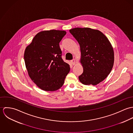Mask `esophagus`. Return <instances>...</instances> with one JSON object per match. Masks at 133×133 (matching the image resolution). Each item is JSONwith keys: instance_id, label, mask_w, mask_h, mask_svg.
<instances>
[{"instance_id": "esophagus-1", "label": "esophagus", "mask_w": 133, "mask_h": 133, "mask_svg": "<svg viewBox=\"0 0 133 133\" xmlns=\"http://www.w3.org/2000/svg\"><path fill=\"white\" fill-rule=\"evenodd\" d=\"M71 62L72 64L73 65L75 64V63H76V61H75V60L74 59H73V60H72L71 61Z\"/></svg>"}]
</instances>
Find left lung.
I'll use <instances>...</instances> for the list:
<instances>
[{
	"label": "left lung",
	"instance_id": "left-lung-1",
	"mask_svg": "<svg viewBox=\"0 0 133 133\" xmlns=\"http://www.w3.org/2000/svg\"><path fill=\"white\" fill-rule=\"evenodd\" d=\"M70 32L80 47L83 73L79 81L84 85H97L110 73L114 62L113 48L100 31L89 28H76Z\"/></svg>",
	"mask_w": 133,
	"mask_h": 133
}]
</instances>
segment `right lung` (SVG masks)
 Wrapping results in <instances>:
<instances>
[{
    "label": "right lung",
    "mask_w": 133,
    "mask_h": 133,
    "mask_svg": "<svg viewBox=\"0 0 133 133\" xmlns=\"http://www.w3.org/2000/svg\"><path fill=\"white\" fill-rule=\"evenodd\" d=\"M64 31L52 30L37 34L25 49L24 59L28 74L42 90L54 91L63 84L70 70L62 59L59 42Z\"/></svg>",
    "instance_id": "add662e5"
}]
</instances>
